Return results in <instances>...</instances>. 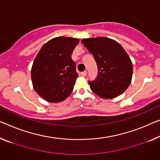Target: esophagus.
<instances>
[{
  "label": "esophagus",
  "instance_id": "34e87169",
  "mask_svg": "<svg viewBox=\"0 0 160 160\" xmlns=\"http://www.w3.org/2000/svg\"><path fill=\"white\" fill-rule=\"evenodd\" d=\"M81 75L83 76V77H85V76L87 75V71H84V72L81 73Z\"/></svg>",
  "mask_w": 160,
  "mask_h": 160
}]
</instances>
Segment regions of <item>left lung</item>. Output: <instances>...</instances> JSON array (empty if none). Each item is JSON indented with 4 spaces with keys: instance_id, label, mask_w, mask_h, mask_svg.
I'll return each instance as SVG.
<instances>
[{
    "instance_id": "obj_1",
    "label": "left lung",
    "mask_w": 160,
    "mask_h": 160,
    "mask_svg": "<svg viewBox=\"0 0 160 160\" xmlns=\"http://www.w3.org/2000/svg\"><path fill=\"white\" fill-rule=\"evenodd\" d=\"M83 46L92 53L98 66V75L88 81L92 91L103 99H112L125 92L132 78V61L122 46L107 37L85 38Z\"/></svg>"
}]
</instances>
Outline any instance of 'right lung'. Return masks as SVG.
Here are the masks:
<instances>
[{"label":"right lung","instance_id":"1","mask_svg":"<svg viewBox=\"0 0 160 160\" xmlns=\"http://www.w3.org/2000/svg\"><path fill=\"white\" fill-rule=\"evenodd\" d=\"M78 38L61 36L46 43L31 68L34 89L48 102H60L72 92L78 73L72 53Z\"/></svg>","mask_w":160,"mask_h":160}]
</instances>
